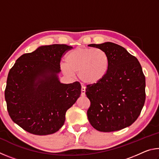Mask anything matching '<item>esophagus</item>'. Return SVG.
<instances>
[{
    "instance_id": "obj_1",
    "label": "esophagus",
    "mask_w": 159,
    "mask_h": 159,
    "mask_svg": "<svg viewBox=\"0 0 159 159\" xmlns=\"http://www.w3.org/2000/svg\"><path fill=\"white\" fill-rule=\"evenodd\" d=\"M85 88L83 85H82L81 86V95L85 96Z\"/></svg>"
}]
</instances>
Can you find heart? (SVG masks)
<instances>
[{"mask_svg": "<svg viewBox=\"0 0 159 159\" xmlns=\"http://www.w3.org/2000/svg\"><path fill=\"white\" fill-rule=\"evenodd\" d=\"M109 58L105 51L93 48H76L66 56V61H61V69L71 76L79 73V79L85 83L94 84L105 76L109 69Z\"/></svg>", "mask_w": 159, "mask_h": 159, "instance_id": "1", "label": "heart"}]
</instances>
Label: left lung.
<instances>
[{
    "instance_id": "obj_1",
    "label": "left lung",
    "mask_w": 159,
    "mask_h": 159,
    "mask_svg": "<svg viewBox=\"0 0 159 159\" xmlns=\"http://www.w3.org/2000/svg\"><path fill=\"white\" fill-rule=\"evenodd\" d=\"M105 51L109 66L103 79L85 89L90 106L87 115L91 125L101 132H113L135 121L144 104L145 76L134 56L114 43L90 44Z\"/></svg>"
}]
</instances>
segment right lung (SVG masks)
Wrapping results in <instances>:
<instances>
[{
  "label": "right lung",
  "instance_id": "obj_1",
  "mask_svg": "<svg viewBox=\"0 0 159 159\" xmlns=\"http://www.w3.org/2000/svg\"><path fill=\"white\" fill-rule=\"evenodd\" d=\"M71 46L43 45L19 57L7 79L5 98L11 119L37 135L55 133L62 127L67 110L76 102L81 86L61 83V58Z\"/></svg>",
  "mask_w": 159,
  "mask_h": 159
}]
</instances>
